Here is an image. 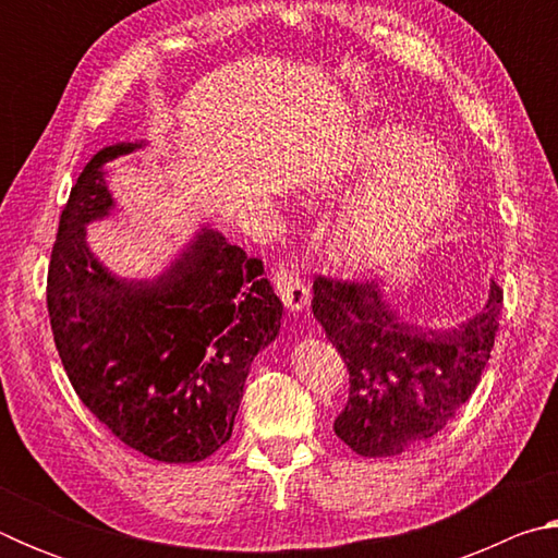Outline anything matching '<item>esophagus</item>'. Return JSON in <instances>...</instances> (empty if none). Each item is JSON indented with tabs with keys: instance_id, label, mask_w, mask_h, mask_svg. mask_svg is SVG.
<instances>
[{
	"instance_id": "esophagus-1",
	"label": "esophagus",
	"mask_w": 558,
	"mask_h": 558,
	"mask_svg": "<svg viewBox=\"0 0 558 558\" xmlns=\"http://www.w3.org/2000/svg\"><path fill=\"white\" fill-rule=\"evenodd\" d=\"M272 288H276L278 298L288 310H302L310 302L307 282L302 278L300 266L292 258H282L272 263L270 270Z\"/></svg>"
}]
</instances>
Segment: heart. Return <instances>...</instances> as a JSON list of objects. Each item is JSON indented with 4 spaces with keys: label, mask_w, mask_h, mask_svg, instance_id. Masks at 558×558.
<instances>
[{
    "label": "heart",
    "mask_w": 558,
    "mask_h": 558,
    "mask_svg": "<svg viewBox=\"0 0 558 558\" xmlns=\"http://www.w3.org/2000/svg\"><path fill=\"white\" fill-rule=\"evenodd\" d=\"M329 194L349 204L329 223L327 253L352 270L389 266L418 251L460 204L442 149L401 125L364 130Z\"/></svg>",
    "instance_id": "heart-1"
}]
</instances>
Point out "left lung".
<instances>
[{"label": "left lung", "instance_id": "obj_1", "mask_svg": "<svg viewBox=\"0 0 558 558\" xmlns=\"http://www.w3.org/2000/svg\"><path fill=\"white\" fill-rule=\"evenodd\" d=\"M313 290V313L349 372L335 433L366 458L399 456L446 428L477 389L505 302L493 282L483 313L452 332H433L393 317L376 282L317 276Z\"/></svg>", "mask_w": 558, "mask_h": 558}]
</instances>
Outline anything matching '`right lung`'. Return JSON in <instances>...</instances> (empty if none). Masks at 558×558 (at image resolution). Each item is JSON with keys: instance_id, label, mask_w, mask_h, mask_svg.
<instances>
[{"instance_id": "obj_1", "label": "right lung", "mask_w": 558, "mask_h": 558, "mask_svg": "<svg viewBox=\"0 0 558 558\" xmlns=\"http://www.w3.org/2000/svg\"><path fill=\"white\" fill-rule=\"evenodd\" d=\"M106 147L71 186L56 233L46 307L56 349L86 409L128 448L165 462L209 458L231 438L248 366L280 329L263 263L206 229L155 282L100 266L83 226L112 206Z\"/></svg>"}]
</instances>
